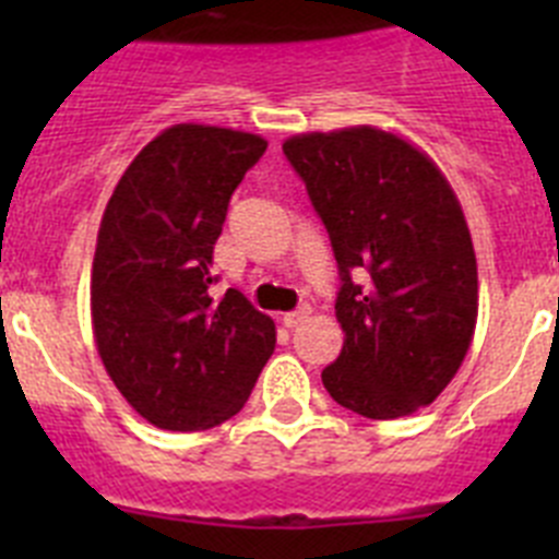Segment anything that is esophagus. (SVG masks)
<instances>
[{
	"label": "esophagus",
	"mask_w": 559,
	"mask_h": 559,
	"mask_svg": "<svg viewBox=\"0 0 559 559\" xmlns=\"http://www.w3.org/2000/svg\"><path fill=\"white\" fill-rule=\"evenodd\" d=\"M308 313H310V308H308V305H302V308L290 310V313H283V324L288 330H294L296 324H302L305 319H308Z\"/></svg>",
	"instance_id": "34e87169"
}]
</instances>
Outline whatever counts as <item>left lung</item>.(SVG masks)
Masks as SVG:
<instances>
[{
	"label": "left lung",
	"instance_id": "obj_1",
	"mask_svg": "<svg viewBox=\"0 0 559 559\" xmlns=\"http://www.w3.org/2000/svg\"><path fill=\"white\" fill-rule=\"evenodd\" d=\"M333 243L338 406L397 419L442 394L471 349L478 274L456 192L426 153L372 126L283 142Z\"/></svg>",
	"mask_w": 559,
	"mask_h": 559
}]
</instances>
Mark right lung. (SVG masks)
<instances>
[{
  "mask_svg": "<svg viewBox=\"0 0 559 559\" xmlns=\"http://www.w3.org/2000/svg\"><path fill=\"white\" fill-rule=\"evenodd\" d=\"M269 142L179 122L114 187L92 263V328L108 378L151 426L206 431L246 406L276 330L240 290L212 299L231 192Z\"/></svg>",
  "mask_w": 559,
  "mask_h": 559,
  "instance_id": "right-lung-1",
  "label": "right lung"
}]
</instances>
